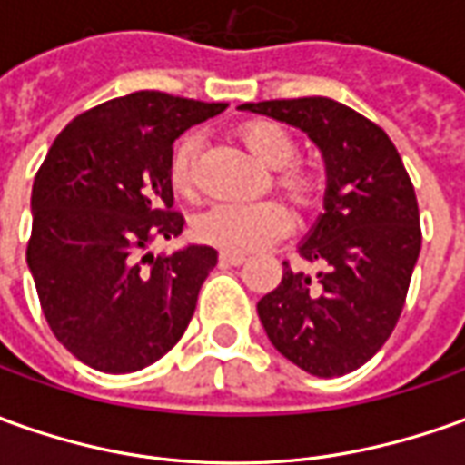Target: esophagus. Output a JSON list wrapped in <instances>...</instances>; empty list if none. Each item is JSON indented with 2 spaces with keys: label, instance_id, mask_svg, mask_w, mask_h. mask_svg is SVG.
Returning a JSON list of instances; mask_svg holds the SVG:
<instances>
[{
  "label": "esophagus",
  "instance_id": "34e87169",
  "mask_svg": "<svg viewBox=\"0 0 465 465\" xmlns=\"http://www.w3.org/2000/svg\"><path fill=\"white\" fill-rule=\"evenodd\" d=\"M220 261H223V263H225V265H242V263H245V261H248V255H245V252H227V251H223V252H220Z\"/></svg>",
  "mask_w": 465,
  "mask_h": 465
}]
</instances>
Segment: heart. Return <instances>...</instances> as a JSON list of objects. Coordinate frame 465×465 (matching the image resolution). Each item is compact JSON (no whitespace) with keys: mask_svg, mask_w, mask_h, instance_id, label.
Wrapping results in <instances>:
<instances>
[{"mask_svg":"<svg viewBox=\"0 0 465 465\" xmlns=\"http://www.w3.org/2000/svg\"><path fill=\"white\" fill-rule=\"evenodd\" d=\"M240 141L248 152L268 169H278L275 184L286 192L291 200L312 202L316 194V179L312 172L301 166H286L296 156V141L291 139L283 126L273 121H252L240 129ZM200 152V139L190 134L179 141L174 159H172V187L192 197L194 194V159ZM293 225V217L281 202H223L214 204L197 220V235L210 245H217L227 252H251L271 240L281 238Z\"/></svg>","mask_w":465,"mask_h":465,"instance_id":"1","label":"heart"}]
</instances>
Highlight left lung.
<instances>
[{"instance_id":"1","label":"left lung","mask_w":465,"mask_h":465,"mask_svg":"<svg viewBox=\"0 0 465 465\" xmlns=\"http://www.w3.org/2000/svg\"><path fill=\"white\" fill-rule=\"evenodd\" d=\"M238 108L303 131L326 172L324 213L299 245L324 271L312 278L286 263L281 283L258 301L261 324L303 372H354L382 349L405 306L422 240L412 182L385 131L339 101L313 95Z\"/></svg>"}]
</instances>
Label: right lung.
Listing matches in <instances>:
<instances>
[{"mask_svg": "<svg viewBox=\"0 0 465 465\" xmlns=\"http://www.w3.org/2000/svg\"><path fill=\"white\" fill-rule=\"evenodd\" d=\"M225 108L129 93L73 118L45 156L32 184L27 265L57 341L98 372L149 367L190 324L217 251L153 255L149 245L184 227L172 213V143Z\"/></svg>", "mask_w": 465, "mask_h": 465, "instance_id": "right-lung-1", "label": "right lung"}]
</instances>
